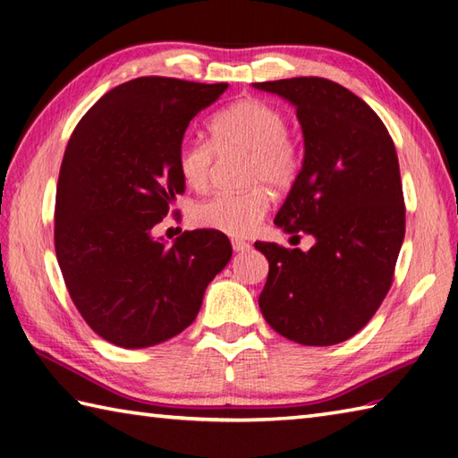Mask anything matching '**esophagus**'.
<instances>
[{"instance_id": "34e87169", "label": "esophagus", "mask_w": 458, "mask_h": 458, "mask_svg": "<svg viewBox=\"0 0 458 458\" xmlns=\"http://www.w3.org/2000/svg\"><path fill=\"white\" fill-rule=\"evenodd\" d=\"M232 248H234V251H246V250H250V242L240 240V238H232Z\"/></svg>"}]
</instances>
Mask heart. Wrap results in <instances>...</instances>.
<instances>
[{"instance_id": "obj_1", "label": "heart", "mask_w": 458, "mask_h": 458, "mask_svg": "<svg viewBox=\"0 0 458 458\" xmlns=\"http://www.w3.org/2000/svg\"><path fill=\"white\" fill-rule=\"evenodd\" d=\"M210 141L184 135L177 148V171L192 191H204L212 181L218 155L244 153L242 191L216 192L197 202L191 218L200 228L228 236H248L266 218L271 191L285 192L297 182L303 169V148L287 130V115L277 106L259 98L238 100L212 115Z\"/></svg>"}]
</instances>
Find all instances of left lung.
Segmentation results:
<instances>
[{
    "label": "left lung",
    "mask_w": 458,
    "mask_h": 458,
    "mask_svg": "<svg viewBox=\"0 0 458 458\" xmlns=\"http://www.w3.org/2000/svg\"><path fill=\"white\" fill-rule=\"evenodd\" d=\"M254 86L295 106L305 138L303 169L274 222L317 240L309 251L256 242L269 261L261 315L293 343L338 344L368 325L394 284L405 236L395 145L377 114L333 81Z\"/></svg>",
    "instance_id": "1"
}]
</instances>
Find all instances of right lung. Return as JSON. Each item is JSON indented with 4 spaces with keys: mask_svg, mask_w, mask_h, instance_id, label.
Instances as JSON below:
<instances>
[{
    "mask_svg": "<svg viewBox=\"0 0 458 458\" xmlns=\"http://www.w3.org/2000/svg\"><path fill=\"white\" fill-rule=\"evenodd\" d=\"M226 89L141 76L104 94L68 140L55 200L56 259L74 307L115 346L145 348L182 333L232 258L216 230L184 232L171 248L153 238L184 191L182 135Z\"/></svg>",
    "mask_w": 458,
    "mask_h": 458,
    "instance_id": "obj_1",
    "label": "right lung"
}]
</instances>
